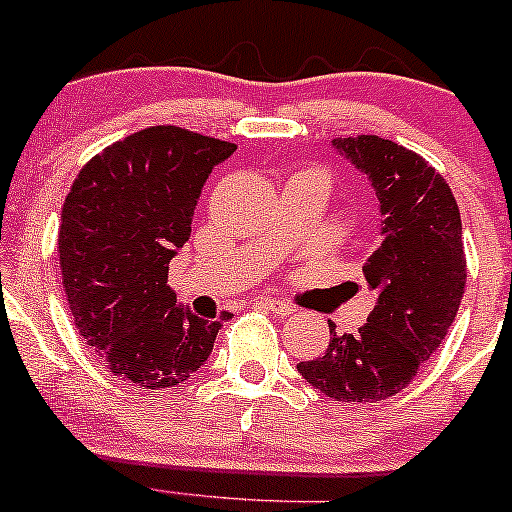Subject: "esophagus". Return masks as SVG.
<instances>
[{"instance_id":"esophagus-1","label":"esophagus","mask_w":512,"mask_h":512,"mask_svg":"<svg viewBox=\"0 0 512 512\" xmlns=\"http://www.w3.org/2000/svg\"><path fill=\"white\" fill-rule=\"evenodd\" d=\"M256 305H261V308L266 310H273V313L278 315H291L293 308L288 303H283V300H276V298H258Z\"/></svg>"}]
</instances>
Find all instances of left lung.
Returning a JSON list of instances; mask_svg holds the SVG:
<instances>
[{"mask_svg":"<svg viewBox=\"0 0 512 512\" xmlns=\"http://www.w3.org/2000/svg\"><path fill=\"white\" fill-rule=\"evenodd\" d=\"M333 147L372 182L382 244L362 266L374 308L355 335H335L298 372L335 402L367 404L402 392L444 342L466 288L461 214L446 179L416 152L377 135Z\"/></svg>","mask_w":512,"mask_h":512,"instance_id":"obj_1","label":"left lung"}]
</instances>
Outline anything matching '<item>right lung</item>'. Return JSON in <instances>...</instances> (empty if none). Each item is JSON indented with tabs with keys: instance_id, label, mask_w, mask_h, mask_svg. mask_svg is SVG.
Instances as JSON below:
<instances>
[{
	"instance_id": "obj_1",
	"label": "right lung",
	"mask_w": 512,
	"mask_h": 512,
	"mask_svg": "<svg viewBox=\"0 0 512 512\" xmlns=\"http://www.w3.org/2000/svg\"><path fill=\"white\" fill-rule=\"evenodd\" d=\"M224 142L155 125L86 162L61 212L59 261L73 323L115 377L142 389L182 384L207 362L221 323L177 305L170 261Z\"/></svg>"
}]
</instances>
